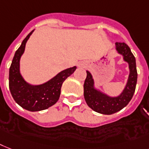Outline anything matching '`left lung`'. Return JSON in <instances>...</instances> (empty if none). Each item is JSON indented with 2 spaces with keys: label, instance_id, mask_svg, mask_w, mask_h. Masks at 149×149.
<instances>
[{
  "label": "left lung",
  "instance_id": "left-lung-1",
  "mask_svg": "<svg viewBox=\"0 0 149 149\" xmlns=\"http://www.w3.org/2000/svg\"><path fill=\"white\" fill-rule=\"evenodd\" d=\"M117 51L124 56V60L129 63V79L123 93L118 97H110L94 89V82L92 75L86 71V78L84 82V98L87 105L95 112L104 115H111L120 111L128 105L133 96L137 83V70L135 58L131 49L125 43H116Z\"/></svg>",
  "mask_w": 149,
  "mask_h": 149
}]
</instances>
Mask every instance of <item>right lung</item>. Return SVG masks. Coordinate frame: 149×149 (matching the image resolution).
<instances>
[{
    "mask_svg": "<svg viewBox=\"0 0 149 149\" xmlns=\"http://www.w3.org/2000/svg\"><path fill=\"white\" fill-rule=\"evenodd\" d=\"M33 32V31L26 36L14 54L9 70V88L19 106L28 111L36 112L48 109L57 102L63 83L74 72L77 66L60 72L42 85L31 86L26 83L20 73V59L24 52L26 41Z\"/></svg>",
    "mask_w": 149,
    "mask_h": 149,
    "instance_id": "obj_1",
    "label": "right lung"
}]
</instances>
